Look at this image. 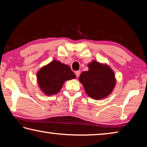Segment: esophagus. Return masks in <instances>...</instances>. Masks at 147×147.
Instances as JSON below:
<instances>
[{
	"label": "esophagus",
	"instance_id": "34e87169",
	"mask_svg": "<svg viewBox=\"0 0 147 147\" xmlns=\"http://www.w3.org/2000/svg\"><path fill=\"white\" fill-rule=\"evenodd\" d=\"M75 73L76 77H77V78H78V77L80 76V71H75V73Z\"/></svg>",
	"mask_w": 147,
	"mask_h": 147
}]
</instances>
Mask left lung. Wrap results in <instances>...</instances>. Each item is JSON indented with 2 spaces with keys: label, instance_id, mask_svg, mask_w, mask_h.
I'll return each instance as SVG.
<instances>
[{
  "label": "left lung",
  "instance_id": "left-lung-1",
  "mask_svg": "<svg viewBox=\"0 0 147 147\" xmlns=\"http://www.w3.org/2000/svg\"><path fill=\"white\" fill-rule=\"evenodd\" d=\"M89 70L81 73L79 81L89 97L101 100L109 95L116 84L115 73L109 66L96 60L88 64Z\"/></svg>",
  "mask_w": 147,
  "mask_h": 147
}]
</instances>
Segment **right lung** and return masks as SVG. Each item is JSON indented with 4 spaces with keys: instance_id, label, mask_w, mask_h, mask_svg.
I'll return each mask as SVG.
<instances>
[{
    "instance_id": "1",
    "label": "right lung",
    "mask_w": 147,
    "mask_h": 147,
    "mask_svg": "<svg viewBox=\"0 0 147 147\" xmlns=\"http://www.w3.org/2000/svg\"><path fill=\"white\" fill-rule=\"evenodd\" d=\"M75 78L76 75L70 67L56 59L43 66L37 73L39 88L49 96L59 93L65 82Z\"/></svg>"
}]
</instances>
